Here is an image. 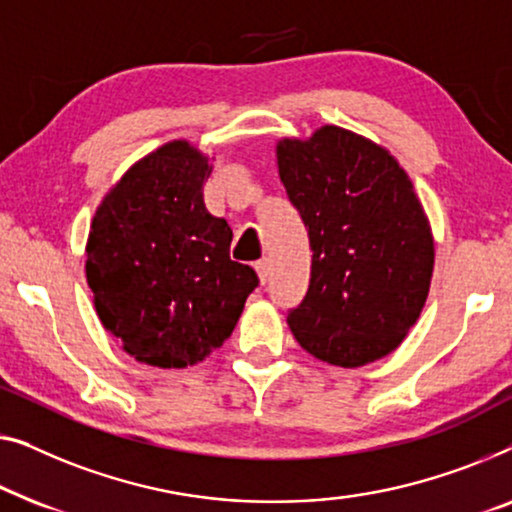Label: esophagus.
<instances>
[{
	"mask_svg": "<svg viewBox=\"0 0 512 512\" xmlns=\"http://www.w3.org/2000/svg\"><path fill=\"white\" fill-rule=\"evenodd\" d=\"M255 269H257V276H259V283H266V280H269V276H271V264H269V259H259V262L255 264Z\"/></svg>",
	"mask_w": 512,
	"mask_h": 512,
	"instance_id": "1",
	"label": "esophagus"
}]
</instances>
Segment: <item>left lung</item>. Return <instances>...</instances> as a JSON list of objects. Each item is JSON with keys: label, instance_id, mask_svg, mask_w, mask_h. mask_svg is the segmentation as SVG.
<instances>
[{"label": "left lung", "instance_id": "left-lung-1", "mask_svg": "<svg viewBox=\"0 0 512 512\" xmlns=\"http://www.w3.org/2000/svg\"><path fill=\"white\" fill-rule=\"evenodd\" d=\"M276 157L313 250L311 285L287 315L294 338L343 369L390 355L420 318L434 271L408 174L390 150L336 125L280 139Z\"/></svg>", "mask_w": 512, "mask_h": 512}]
</instances>
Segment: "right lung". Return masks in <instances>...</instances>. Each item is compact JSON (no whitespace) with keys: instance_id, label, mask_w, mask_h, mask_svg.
<instances>
[{"instance_id":"add662e5","label":"right lung","mask_w":512,"mask_h":512,"mask_svg":"<svg viewBox=\"0 0 512 512\" xmlns=\"http://www.w3.org/2000/svg\"><path fill=\"white\" fill-rule=\"evenodd\" d=\"M211 162L169 141L132 164L99 204L85 276L106 331L143 364L185 369L232 336L255 269L229 257L232 229L206 211Z\"/></svg>"}]
</instances>
